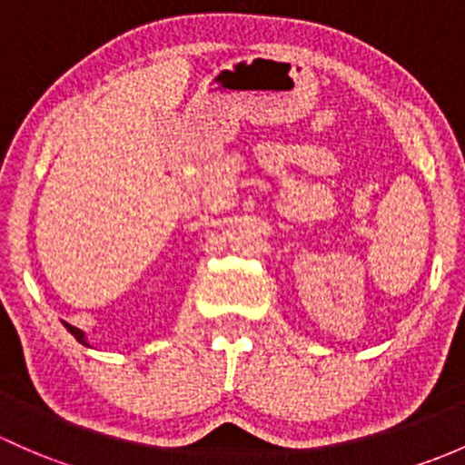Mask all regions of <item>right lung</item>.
Segmentation results:
<instances>
[{
	"instance_id": "add662e5",
	"label": "right lung",
	"mask_w": 465,
	"mask_h": 465,
	"mask_svg": "<svg viewBox=\"0 0 465 465\" xmlns=\"http://www.w3.org/2000/svg\"><path fill=\"white\" fill-rule=\"evenodd\" d=\"M62 324H64V327H66V331H69L71 336H74L75 340H78L80 344H84V347H91V344L87 342V336H84V331H80L78 327H71V324H66V322H62Z\"/></svg>"
}]
</instances>
